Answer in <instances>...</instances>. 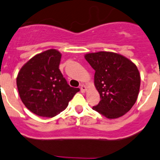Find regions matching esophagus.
I'll list each match as a JSON object with an SVG mask.
<instances>
[{"label": "esophagus", "instance_id": "esophagus-1", "mask_svg": "<svg viewBox=\"0 0 160 160\" xmlns=\"http://www.w3.org/2000/svg\"><path fill=\"white\" fill-rule=\"evenodd\" d=\"M86 90H87V88H86V86L83 84H81V86H80V91H81L82 92H86Z\"/></svg>", "mask_w": 160, "mask_h": 160}]
</instances>
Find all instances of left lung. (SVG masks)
Returning <instances> with one entry per match:
<instances>
[{
  "mask_svg": "<svg viewBox=\"0 0 160 160\" xmlns=\"http://www.w3.org/2000/svg\"><path fill=\"white\" fill-rule=\"evenodd\" d=\"M84 58L95 69L94 83L101 98L92 109L110 119L126 114L135 104L141 86L135 64L113 52L87 53Z\"/></svg>",
  "mask_w": 160,
  "mask_h": 160,
  "instance_id": "obj_1",
  "label": "left lung"
}]
</instances>
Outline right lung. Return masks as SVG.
I'll return each mask as SVG.
<instances>
[{
  "instance_id": "add662e5",
  "label": "right lung",
  "mask_w": 160,
  "mask_h": 160,
  "mask_svg": "<svg viewBox=\"0 0 160 160\" xmlns=\"http://www.w3.org/2000/svg\"><path fill=\"white\" fill-rule=\"evenodd\" d=\"M62 53L54 49L36 54L18 73L16 85L25 107L41 117L63 111L79 88L70 87L59 69Z\"/></svg>"
}]
</instances>
